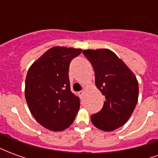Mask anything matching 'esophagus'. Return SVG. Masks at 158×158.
<instances>
[{
	"label": "esophagus",
	"instance_id": "obj_1",
	"mask_svg": "<svg viewBox=\"0 0 158 158\" xmlns=\"http://www.w3.org/2000/svg\"><path fill=\"white\" fill-rule=\"evenodd\" d=\"M85 92L84 90H81V91H79L78 94H79V96H80L81 98H83V97H84V95H85Z\"/></svg>",
	"mask_w": 158,
	"mask_h": 158
}]
</instances>
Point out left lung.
<instances>
[{"instance_id": "1", "label": "left lung", "mask_w": 158, "mask_h": 158, "mask_svg": "<svg viewBox=\"0 0 158 158\" xmlns=\"http://www.w3.org/2000/svg\"><path fill=\"white\" fill-rule=\"evenodd\" d=\"M93 66L95 84L105 96L102 109L91 116L97 129L113 131L125 123L135 108L139 85L134 73L109 49L84 50Z\"/></svg>"}]
</instances>
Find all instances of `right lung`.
I'll use <instances>...</instances> for the list:
<instances>
[{"instance_id":"obj_1","label":"right lung","mask_w":158,"mask_h":158,"mask_svg":"<svg viewBox=\"0 0 158 158\" xmlns=\"http://www.w3.org/2000/svg\"><path fill=\"white\" fill-rule=\"evenodd\" d=\"M82 49L54 46L30 66L25 79V99L29 111L40 125L62 131L74 121L79 98L70 89L69 69Z\"/></svg>"}]
</instances>
